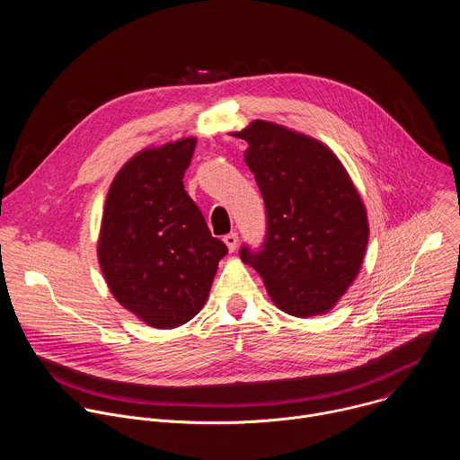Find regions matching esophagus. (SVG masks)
<instances>
[{"label": "esophagus", "instance_id": "1", "mask_svg": "<svg viewBox=\"0 0 460 460\" xmlns=\"http://www.w3.org/2000/svg\"><path fill=\"white\" fill-rule=\"evenodd\" d=\"M224 242H226L227 249L233 252L236 249V245H238V234L236 233H229V234L224 236Z\"/></svg>", "mask_w": 460, "mask_h": 460}]
</instances>
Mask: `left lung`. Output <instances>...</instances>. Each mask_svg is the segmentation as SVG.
<instances>
[{
    "label": "left lung",
    "instance_id": "1",
    "mask_svg": "<svg viewBox=\"0 0 460 460\" xmlns=\"http://www.w3.org/2000/svg\"><path fill=\"white\" fill-rule=\"evenodd\" d=\"M234 137L266 204L268 231L240 258L264 279L275 305L307 318L330 311L360 271L369 227L341 160L318 140L254 119Z\"/></svg>",
    "mask_w": 460,
    "mask_h": 460
}]
</instances>
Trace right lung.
Wrapping results in <instances>:
<instances>
[{"mask_svg": "<svg viewBox=\"0 0 460 460\" xmlns=\"http://www.w3.org/2000/svg\"><path fill=\"white\" fill-rule=\"evenodd\" d=\"M194 146L181 138L135 155L112 180L102 218L98 260L111 293L158 330L202 309L227 254L183 189Z\"/></svg>", "mask_w": 460, "mask_h": 460, "instance_id": "add662e5", "label": "right lung"}]
</instances>
